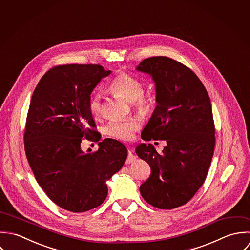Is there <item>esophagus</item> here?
<instances>
[{
  "label": "esophagus",
  "mask_w": 250,
  "mask_h": 250,
  "mask_svg": "<svg viewBox=\"0 0 250 250\" xmlns=\"http://www.w3.org/2000/svg\"><path fill=\"white\" fill-rule=\"evenodd\" d=\"M135 159H136V157H135V155L133 154L132 150H128V156H127V158H126V160H125V163H126V164H129V163L133 162Z\"/></svg>",
  "instance_id": "34e87169"
}]
</instances>
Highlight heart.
Returning <instances> with one entry per match:
<instances>
[{
  "label": "heart",
  "mask_w": 250,
  "mask_h": 250,
  "mask_svg": "<svg viewBox=\"0 0 250 250\" xmlns=\"http://www.w3.org/2000/svg\"><path fill=\"white\" fill-rule=\"evenodd\" d=\"M109 90L131 102L140 113L146 114L154 107L156 99L150 92H145L143 82L136 76L125 72H119L109 83ZM89 110L95 118L103 112L101 97L99 94L92 96L89 101ZM140 122L135 119H112L104 127L106 135L123 141L130 140L133 133L140 128Z\"/></svg>",
  "instance_id": "1"
}]
</instances>
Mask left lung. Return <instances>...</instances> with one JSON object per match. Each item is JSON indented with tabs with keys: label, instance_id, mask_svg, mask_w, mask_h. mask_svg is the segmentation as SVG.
<instances>
[{
	"label": "left lung",
	"instance_id": "1",
	"mask_svg": "<svg viewBox=\"0 0 250 250\" xmlns=\"http://www.w3.org/2000/svg\"><path fill=\"white\" fill-rule=\"evenodd\" d=\"M137 70L152 76L157 102L141 137L167 142L162 153L150 144L137 146L150 166L140 193L151 206L172 209L191 199L207 178L215 145L211 104L197 75L176 60L150 57Z\"/></svg>",
	"mask_w": 250,
	"mask_h": 250
}]
</instances>
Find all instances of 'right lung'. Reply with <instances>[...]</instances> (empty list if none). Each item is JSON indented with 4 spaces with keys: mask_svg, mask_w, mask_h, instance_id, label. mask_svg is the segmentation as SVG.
Listing matches in <instances>:
<instances>
[{
    "mask_svg": "<svg viewBox=\"0 0 250 250\" xmlns=\"http://www.w3.org/2000/svg\"><path fill=\"white\" fill-rule=\"evenodd\" d=\"M110 72L100 64L56 65L40 80L27 114L24 147L35 178L56 205L72 212L104 202L106 181L127 156L125 145L111 138L96 151L81 150V141L97 132L90 95Z\"/></svg>",
    "mask_w": 250,
    "mask_h": 250,
    "instance_id": "right-lung-1",
    "label": "right lung"
}]
</instances>
